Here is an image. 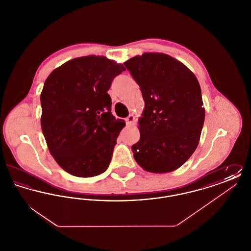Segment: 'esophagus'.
I'll use <instances>...</instances> for the list:
<instances>
[{
  "label": "esophagus",
  "instance_id": "1",
  "mask_svg": "<svg viewBox=\"0 0 251 251\" xmlns=\"http://www.w3.org/2000/svg\"><path fill=\"white\" fill-rule=\"evenodd\" d=\"M125 120H126V123L128 125H131L133 123V121H134V116L133 115H129Z\"/></svg>",
  "mask_w": 251,
  "mask_h": 251
}]
</instances>
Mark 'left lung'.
I'll list each match as a JSON object with an SVG mask.
<instances>
[{"label":"left lung","mask_w":251,"mask_h":251,"mask_svg":"<svg viewBox=\"0 0 251 251\" xmlns=\"http://www.w3.org/2000/svg\"><path fill=\"white\" fill-rule=\"evenodd\" d=\"M124 65L145 101L138 121L140 139L131 146L133 157L146 171H174L200 142L205 109L199 81L186 66L166 53L145 52Z\"/></svg>","instance_id":"1"}]
</instances>
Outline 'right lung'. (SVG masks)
<instances>
[{
  "label": "right lung",
  "mask_w": 251,
  "mask_h": 251,
  "mask_svg": "<svg viewBox=\"0 0 251 251\" xmlns=\"http://www.w3.org/2000/svg\"><path fill=\"white\" fill-rule=\"evenodd\" d=\"M126 69L104 56L70 60L45 81L41 129L50 154L65 171L89 178L103 173L125 121L111 113L107 93Z\"/></svg>",
  "instance_id": "1"
}]
</instances>
